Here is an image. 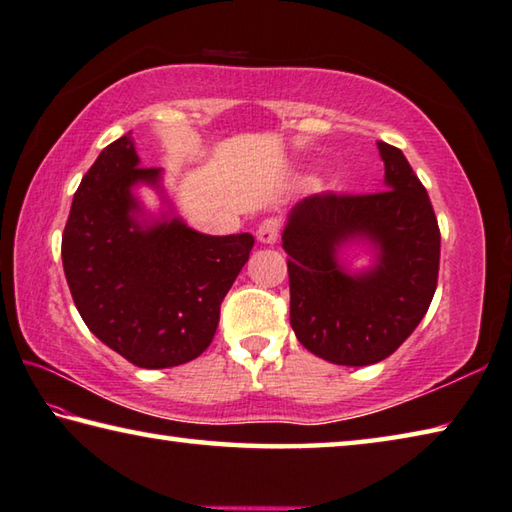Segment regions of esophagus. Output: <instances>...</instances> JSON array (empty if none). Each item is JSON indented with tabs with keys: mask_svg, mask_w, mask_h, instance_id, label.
Listing matches in <instances>:
<instances>
[{
	"mask_svg": "<svg viewBox=\"0 0 512 512\" xmlns=\"http://www.w3.org/2000/svg\"><path fill=\"white\" fill-rule=\"evenodd\" d=\"M279 233H281V220L279 218H267V220L258 224L256 238H258V242H263V245H274V242L279 240Z\"/></svg>",
	"mask_w": 512,
	"mask_h": 512,
	"instance_id": "esophagus-1",
	"label": "esophagus"
}]
</instances>
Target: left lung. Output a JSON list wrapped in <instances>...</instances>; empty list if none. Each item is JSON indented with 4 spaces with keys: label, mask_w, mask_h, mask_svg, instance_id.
I'll return each mask as SVG.
<instances>
[{
    "label": "left lung",
    "mask_w": 512,
    "mask_h": 512,
    "mask_svg": "<svg viewBox=\"0 0 512 512\" xmlns=\"http://www.w3.org/2000/svg\"><path fill=\"white\" fill-rule=\"evenodd\" d=\"M378 150L387 191L306 197L281 236L294 335L342 366H369L396 351L425 317L438 281L441 231L425 186L402 150L384 141ZM353 244L372 256L357 273L343 261Z\"/></svg>",
    "instance_id": "1"
}]
</instances>
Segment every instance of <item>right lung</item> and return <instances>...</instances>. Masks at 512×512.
<instances>
[{"label":"right lung","mask_w":512,"mask_h":512,"mask_svg":"<svg viewBox=\"0 0 512 512\" xmlns=\"http://www.w3.org/2000/svg\"><path fill=\"white\" fill-rule=\"evenodd\" d=\"M152 187L157 214L136 188ZM254 247L251 233L206 236L175 213L164 170L141 168L128 134L87 170L62 233V267L80 317L141 369L195 360L211 344L220 303Z\"/></svg>","instance_id":"obj_1"}]
</instances>
